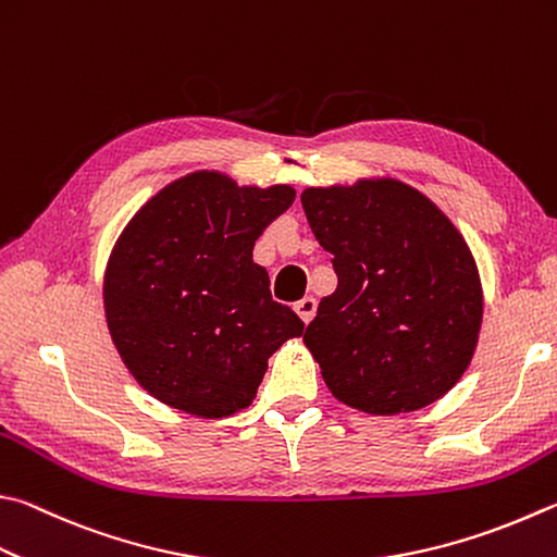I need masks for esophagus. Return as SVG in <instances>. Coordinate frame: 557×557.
<instances>
[{
  "label": "esophagus",
  "instance_id": "1",
  "mask_svg": "<svg viewBox=\"0 0 557 557\" xmlns=\"http://www.w3.org/2000/svg\"><path fill=\"white\" fill-rule=\"evenodd\" d=\"M295 311L299 313V319H301V321L309 323V321L313 319V313H317V299H313V297L299 299L297 305H295Z\"/></svg>",
  "mask_w": 557,
  "mask_h": 557
}]
</instances>
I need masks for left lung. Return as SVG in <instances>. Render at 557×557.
Returning <instances> with one entry per match:
<instances>
[{"instance_id":"obj_1","label":"left lung","mask_w":557,"mask_h":557,"mask_svg":"<svg viewBox=\"0 0 557 557\" xmlns=\"http://www.w3.org/2000/svg\"><path fill=\"white\" fill-rule=\"evenodd\" d=\"M301 207L338 275L305 331L333 397L375 417L441 399L482 326L480 272L460 231L392 177L309 187Z\"/></svg>"}]
</instances>
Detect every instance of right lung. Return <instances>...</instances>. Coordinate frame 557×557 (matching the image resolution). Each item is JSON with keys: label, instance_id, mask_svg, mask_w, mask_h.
Masks as SVG:
<instances>
[{"label": "right lung", "instance_id": "add662e5", "mask_svg": "<svg viewBox=\"0 0 557 557\" xmlns=\"http://www.w3.org/2000/svg\"><path fill=\"white\" fill-rule=\"evenodd\" d=\"M289 185L238 187L199 170L128 221L104 272L111 341L131 375L199 419L246 409L282 343L305 323L270 295L252 246L292 207Z\"/></svg>", "mask_w": 557, "mask_h": 557}]
</instances>
